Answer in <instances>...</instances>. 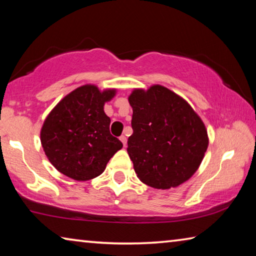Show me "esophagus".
Wrapping results in <instances>:
<instances>
[{
	"instance_id": "34e87169",
	"label": "esophagus",
	"mask_w": 256,
	"mask_h": 256,
	"mask_svg": "<svg viewBox=\"0 0 256 256\" xmlns=\"http://www.w3.org/2000/svg\"><path fill=\"white\" fill-rule=\"evenodd\" d=\"M120 140L122 141V144H123L124 146H126V141H128L126 136H120Z\"/></svg>"
}]
</instances>
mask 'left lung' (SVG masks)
I'll return each mask as SVG.
<instances>
[{
	"instance_id": "1",
	"label": "left lung",
	"mask_w": 256,
	"mask_h": 256,
	"mask_svg": "<svg viewBox=\"0 0 256 256\" xmlns=\"http://www.w3.org/2000/svg\"><path fill=\"white\" fill-rule=\"evenodd\" d=\"M133 108L128 154L141 182L167 190L184 183L200 166L208 148L204 124L183 98L162 86L128 97Z\"/></svg>"
}]
</instances>
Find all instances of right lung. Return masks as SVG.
<instances>
[{
  "label": "right lung",
  "instance_id": "right-lung-1",
  "mask_svg": "<svg viewBox=\"0 0 256 256\" xmlns=\"http://www.w3.org/2000/svg\"><path fill=\"white\" fill-rule=\"evenodd\" d=\"M115 90L100 92L86 84L64 97L45 120L40 141L52 164L76 180H88L105 170L123 144L110 132V118L104 112Z\"/></svg>",
  "mask_w": 256,
  "mask_h": 256
}]
</instances>
